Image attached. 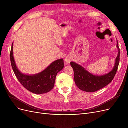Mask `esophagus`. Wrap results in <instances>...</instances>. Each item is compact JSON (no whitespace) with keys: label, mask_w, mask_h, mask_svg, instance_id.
Instances as JSON below:
<instances>
[{"label":"esophagus","mask_w":128,"mask_h":128,"mask_svg":"<svg viewBox=\"0 0 128 128\" xmlns=\"http://www.w3.org/2000/svg\"><path fill=\"white\" fill-rule=\"evenodd\" d=\"M72 60V59L70 56H67L65 58V62L66 63H70Z\"/></svg>","instance_id":"esophagus-1"}]
</instances>
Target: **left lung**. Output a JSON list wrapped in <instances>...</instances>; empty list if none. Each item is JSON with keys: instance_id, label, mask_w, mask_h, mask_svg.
I'll list each match as a JSON object with an SVG mask.
<instances>
[{"instance_id": "left-lung-1", "label": "left lung", "mask_w": 128, "mask_h": 128, "mask_svg": "<svg viewBox=\"0 0 128 128\" xmlns=\"http://www.w3.org/2000/svg\"><path fill=\"white\" fill-rule=\"evenodd\" d=\"M117 47L118 53L115 65L110 72L105 75H93L80 65L74 62L70 63L74 72L75 82L79 89L88 92H95L104 88L112 81L117 72L120 60V52L117 40Z\"/></svg>"}]
</instances>
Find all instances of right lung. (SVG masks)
<instances>
[{
	"label": "right lung",
	"mask_w": 128,
	"mask_h": 128,
	"mask_svg": "<svg viewBox=\"0 0 128 128\" xmlns=\"http://www.w3.org/2000/svg\"><path fill=\"white\" fill-rule=\"evenodd\" d=\"M10 60L13 72L20 82L30 92L42 94L49 92L54 85L57 74L64 68L62 58L57 60L49 66L37 74L28 75L20 72L16 66L13 54V43L10 51Z\"/></svg>",
	"instance_id": "1"
}]
</instances>
